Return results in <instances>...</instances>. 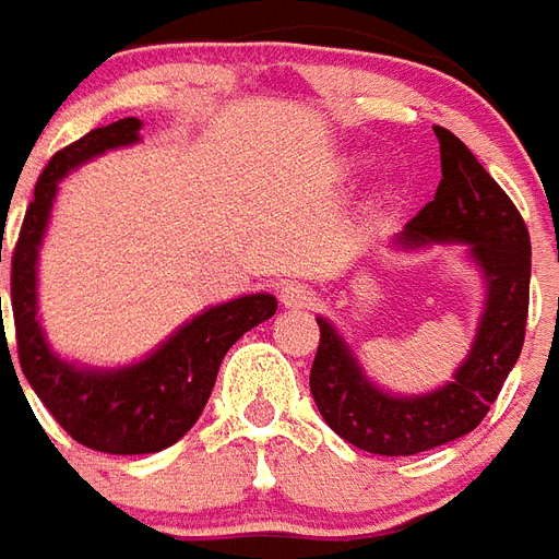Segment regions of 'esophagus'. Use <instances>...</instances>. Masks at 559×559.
<instances>
[{"label":"esophagus","mask_w":559,"mask_h":559,"mask_svg":"<svg viewBox=\"0 0 559 559\" xmlns=\"http://www.w3.org/2000/svg\"><path fill=\"white\" fill-rule=\"evenodd\" d=\"M281 301H284V308H311L313 305V290L308 284H299V281H290V284H284L278 290Z\"/></svg>","instance_id":"1"}]
</instances>
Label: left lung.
<instances>
[{
    "instance_id": "1",
    "label": "left lung",
    "mask_w": 559,
    "mask_h": 559,
    "mask_svg": "<svg viewBox=\"0 0 559 559\" xmlns=\"http://www.w3.org/2000/svg\"><path fill=\"white\" fill-rule=\"evenodd\" d=\"M436 139L441 183L436 198L396 234L394 248L465 246L471 266H477L486 284L477 334L453 382L427 394L384 391L364 373L358 355L332 322L317 317L313 403L343 441L379 456H415L477 429L524 346L531 299V237L524 218L453 132L436 127Z\"/></svg>"
}]
</instances>
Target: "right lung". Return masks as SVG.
I'll return each mask as SVG.
<instances>
[{"label":"right lung","mask_w":559,"mask_h":559,"mask_svg":"<svg viewBox=\"0 0 559 559\" xmlns=\"http://www.w3.org/2000/svg\"><path fill=\"white\" fill-rule=\"evenodd\" d=\"M139 118H121L56 153L37 180L11 258L16 353L32 391L70 438L115 456L159 453L180 441L204 412L227 349L278 308L272 293H248L213 305L186 320L142 361L127 367H85L52 353L37 320V254L47 237L59 183L94 156L139 144Z\"/></svg>","instance_id":"add662e5"}]
</instances>
